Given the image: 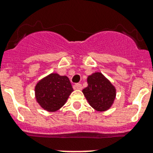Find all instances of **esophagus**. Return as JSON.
Listing matches in <instances>:
<instances>
[{
  "label": "esophagus",
  "instance_id": "esophagus-1",
  "mask_svg": "<svg viewBox=\"0 0 153 153\" xmlns=\"http://www.w3.org/2000/svg\"><path fill=\"white\" fill-rule=\"evenodd\" d=\"M73 87H74V90H81V89L82 88V86L81 83H76L74 84V86H73Z\"/></svg>",
  "mask_w": 153,
  "mask_h": 153
}]
</instances>
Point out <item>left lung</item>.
<instances>
[{"mask_svg":"<svg viewBox=\"0 0 153 153\" xmlns=\"http://www.w3.org/2000/svg\"><path fill=\"white\" fill-rule=\"evenodd\" d=\"M88 86L82 90L89 104L98 111H105L111 106L116 90L102 73L96 72L88 77Z\"/></svg>","mask_w":153,"mask_h":153,"instance_id":"8db88e82","label":"left lung"}]
</instances>
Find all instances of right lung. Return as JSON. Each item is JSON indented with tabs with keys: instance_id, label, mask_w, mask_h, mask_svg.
I'll list each match as a JSON object with an SVG mask.
<instances>
[{
	"instance_id": "1",
	"label": "right lung",
	"mask_w": 153,
	"mask_h": 153,
	"mask_svg": "<svg viewBox=\"0 0 153 153\" xmlns=\"http://www.w3.org/2000/svg\"><path fill=\"white\" fill-rule=\"evenodd\" d=\"M36 98L42 108L54 112L66 103L73 91L71 83L67 76L51 74L36 86Z\"/></svg>"
}]
</instances>
